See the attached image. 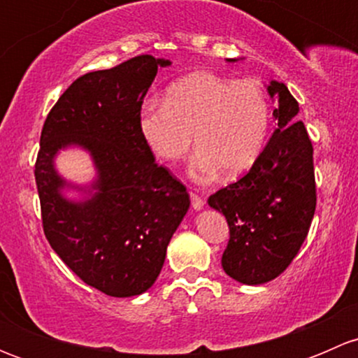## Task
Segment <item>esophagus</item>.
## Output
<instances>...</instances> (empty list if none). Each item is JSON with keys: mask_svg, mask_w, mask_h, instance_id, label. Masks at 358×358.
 I'll use <instances>...</instances> for the list:
<instances>
[{"mask_svg": "<svg viewBox=\"0 0 358 358\" xmlns=\"http://www.w3.org/2000/svg\"><path fill=\"white\" fill-rule=\"evenodd\" d=\"M190 201H192L194 211H201V209L204 208V201H202L197 194H190Z\"/></svg>", "mask_w": 358, "mask_h": 358, "instance_id": "34e87169", "label": "esophagus"}]
</instances>
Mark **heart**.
Returning <instances> with one entry per match:
<instances>
[{
    "label": "heart",
    "mask_w": 358,
    "mask_h": 358,
    "mask_svg": "<svg viewBox=\"0 0 358 358\" xmlns=\"http://www.w3.org/2000/svg\"><path fill=\"white\" fill-rule=\"evenodd\" d=\"M270 106L262 86L251 79L196 72L173 83L164 102L147 100L138 129L154 156L175 162L199 147L189 164L190 178L208 183L225 171H248L265 147Z\"/></svg>",
    "instance_id": "1"
}]
</instances>
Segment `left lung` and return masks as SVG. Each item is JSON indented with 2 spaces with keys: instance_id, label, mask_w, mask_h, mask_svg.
Returning <instances> with one entry per match:
<instances>
[{
  "instance_id": "1",
  "label": "left lung",
  "mask_w": 358,
  "mask_h": 358,
  "mask_svg": "<svg viewBox=\"0 0 358 358\" xmlns=\"http://www.w3.org/2000/svg\"><path fill=\"white\" fill-rule=\"evenodd\" d=\"M266 92L277 103V129L248 175L208 199L230 229L223 270L248 286L273 280L289 266L305 243L317 202L313 147L305 124L296 121L298 102L284 83L270 81Z\"/></svg>"
}]
</instances>
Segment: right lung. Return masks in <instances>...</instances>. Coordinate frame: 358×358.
Listing matches in <instances>:
<instances>
[{"mask_svg": "<svg viewBox=\"0 0 358 358\" xmlns=\"http://www.w3.org/2000/svg\"><path fill=\"white\" fill-rule=\"evenodd\" d=\"M168 66L166 59L140 55L81 76L41 131L34 176L46 239L83 282L114 298L152 287L190 208L187 189L156 164L138 129L143 99ZM71 146L92 157L96 178L88 186L56 171L55 157ZM67 189L83 197L71 200Z\"/></svg>", "mask_w": 358, "mask_h": 358, "instance_id": "right-lung-1", "label": "right lung"}]
</instances>
